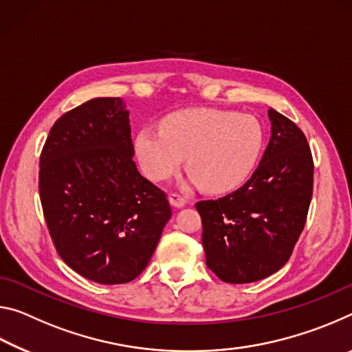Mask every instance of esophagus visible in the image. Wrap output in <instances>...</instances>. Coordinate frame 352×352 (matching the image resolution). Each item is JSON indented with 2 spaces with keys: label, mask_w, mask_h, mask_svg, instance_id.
<instances>
[{
  "label": "esophagus",
  "mask_w": 352,
  "mask_h": 352,
  "mask_svg": "<svg viewBox=\"0 0 352 352\" xmlns=\"http://www.w3.org/2000/svg\"><path fill=\"white\" fill-rule=\"evenodd\" d=\"M186 199L183 197V195H180V194H175V192H172L170 195H169V204L172 205V206H175V208H183L184 205H186Z\"/></svg>",
  "instance_id": "1"
}]
</instances>
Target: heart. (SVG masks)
Listing matches in <instances>:
<instances>
[{"label": "heart", "mask_w": 352, "mask_h": 352, "mask_svg": "<svg viewBox=\"0 0 352 352\" xmlns=\"http://www.w3.org/2000/svg\"><path fill=\"white\" fill-rule=\"evenodd\" d=\"M262 146L258 119L217 109L175 111L162 129H141L135 140L141 169L151 180H168L186 157L189 183L210 192L239 186L254 169Z\"/></svg>", "instance_id": "1"}]
</instances>
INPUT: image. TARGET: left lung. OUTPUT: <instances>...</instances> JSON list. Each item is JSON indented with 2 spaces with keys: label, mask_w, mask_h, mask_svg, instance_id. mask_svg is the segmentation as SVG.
Masks as SVG:
<instances>
[{
  "label": "left lung",
  "mask_w": 352,
  "mask_h": 352,
  "mask_svg": "<svg viewBox=\"0 0 352 352\" xmlns=\"http://www.w3.org/2000/svg\"><path fill=\"white\" fill-rule=\"evenodd\" d=\"M272 136L250 180L217 200H201L206 265L219 279L247 284L273 275L289 261L305 228L314 162L305 133L270 109Z\"/></svg>",
  "instance_id": "1"
}]
</instances>
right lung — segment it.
<instances>
[{"label": "right lung", "mask_w": 352, "mask_h": 352, "mask_svg": "<svg viewBox=\"0 0 352 352\" xmlns=\"http://www.w3.org/2000/svg\"><path fill=\"white\" fill-rule=\"evenodd\" d=\"M129 110L96 98L65 113L40 155L45 220L65 264L90 281L130 283L146 269L172 216L133 162Z\"/></svg>", "instance_id": "right-lung-1"}]
</instances>
